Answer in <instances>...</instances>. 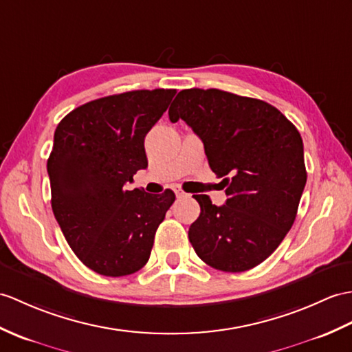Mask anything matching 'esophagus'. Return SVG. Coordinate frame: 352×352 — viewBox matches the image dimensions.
<instances>
[{"mask_svg": "<svg viewBox=\"0 0 352 352\" xmlns=\"http://www.w3.org/2000/svg\"><path fill=\"white\" fill-rule=\"evenodd\" d=\"M174 192L177 195V198H186V196H189L184 190L179 189V187H174Z\"/></svg>", "mask_w": 352, "mask_h": 352, "instance_id": "obj_1", "label": "esophagus"}]
</instances>
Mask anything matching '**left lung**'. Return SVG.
<instances>
[{
	"mask_svg": "<svg viewBox=\"0 0 352 352\" xmlns=\"http://www.w3.org/2000/svg\"><path fill=\"white\" fill-rule=\"evenodd\" d=\"M179 118L201 138L228 196L217 207L207 195H195L201 214L189 240L196 255L228 273L256 267L296 220L307 179L303 139L274 106L216 88L179 91L169 120Z\"/></svg>",
	"mask_w": 352,
	"mask_h": 352,
	"instance_id": "8db88e82",
	"label": "left lung"
}]
</instances>
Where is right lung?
Instances as JSON below:
<instances>
[{
  "label": "right lung",
  "instance_id": "1",
  "mask_svg": "<svg viewBox=\"0 0 352 352\" xmlns=\"http://www.w3.org/2000/svg\"><path fill=\"white\" fill-rule=\"evenodd\" d=\"M175 89H136L88 102L55 129L47 159L52 211L69 246L102 276L136 273L150 258L154 235L175 201L127 190L148 166L145 135L168 109Z\"/></svg>",
  "mask_w": 352,
  "mask_h": 352
}]
</instances>
